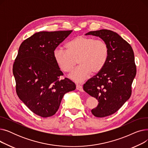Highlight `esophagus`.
Segmentation results:
<instances>
[{"instance_id":"obj_1","label":"esophagus","mask_w":148,"mask_h":148,"mask_svg":"<svg viewBox=\"0 0 148 148\" xmlns=\"http://www.w3.org/2000/svg\"><path fill=\"white\" fill-rule=\"evenodd\" d=\"M76 89H77V90H80V91H82V92L83 91V86H82V85H80V84H77V85H76Z\"/></svg>"}]
</instances>
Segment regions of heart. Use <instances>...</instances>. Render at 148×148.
<instances>
[{"instance_id":"1","label":"heart","mask_w":148,"mask_h":148,"mask_svg":"<svg viewBox=\"0 0 148 148\" xmlns=\"http://www.w3.org/2000/svg\"><path fill=\"white\" fill-rule=\"evenodd\" d=\"M65 47L66 50H54L53 58L59 68L65 73L71 72L77 60L80 66L69 75L76 82H83L90 73L94 74L101 71L109 55V48L104 41L84 35L73 38Z\"/></svg>"}]
</instances>
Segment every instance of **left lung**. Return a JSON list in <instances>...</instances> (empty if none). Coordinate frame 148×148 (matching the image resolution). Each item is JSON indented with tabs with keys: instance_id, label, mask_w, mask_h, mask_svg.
<instances>
[{
	"instance_id": "8db88e82",
	"label": "left lung",
	"mask_w": 148,
	"mask_h": 148,
	"mask_svg": "<svg viewBox=\"0 0 148 148\" xmlns=\"http://www.w3.org/2000/svg\"><path fill=\"white\" fill-rule=\"evenodd\" d=\"M88 35L99 36L109 48L103 69L83 85L84 90L99 103L92 113L104 118L117 112L131 97L132 83L136 75L134 54L130 44L112 30L90 31L86 34Z\"/></svg>"
}]
</instances>
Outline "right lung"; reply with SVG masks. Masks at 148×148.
<instances>
[{"mask_svg":"<svg viewBox=\"0 0 148 148\" xmlns=\"http://www.w3.org/2000/svg\"><path fill=\"white\" fill-rule=\"evenodd\" d=\"M73 30L40 32L23 41L13 64L15 90L19 98L35 114L54 115L66 92L75 84L65 78L53 58L57 47Z\"/></svg>","mask_w":148,"mask_h":148,"instance_id":"add662e5","label":"right lung"}]
</instances>
